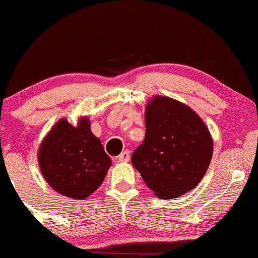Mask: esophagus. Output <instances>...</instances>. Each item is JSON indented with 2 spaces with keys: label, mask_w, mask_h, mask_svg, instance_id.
Wrapping results in <instances>:
<instances>
[{
  "label": "esophagus",
  "mask_w": 258,
  "mask_h": 258,
  "mask_svg": "<svg viewBox=\"0 0 258 258\" xmlns=\"http://www.w3.org/2000/svg\"><path fill=\"white\" fill-rule=\"evenodd\" d=\"M117 160L118 161H128L130 160V152L128 151H123L117 157Z\"/></svg>",
  "instance_id": "esophagus-1"
}]
</instances>
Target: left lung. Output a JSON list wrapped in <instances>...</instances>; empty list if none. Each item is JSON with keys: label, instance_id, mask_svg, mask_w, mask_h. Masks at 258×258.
I'll return each instance as SVG.
<instances>
[{"label": "left lung", "instance_id": "obj_1", "mask_svg": "<svg viewBox=\"0 0 258 258\" xmlns=\"http://www.w3.org/2000/svg\"><path fill=\"white\" fill-rule=\"evenodd\" d=\"M213 154L207 126L194 110L171 98L154 97L146 110V137L132 164L160 198H176L198 185Z\"/></svg>", "mask_w": 258, "mask_h": 258}]
</instances>
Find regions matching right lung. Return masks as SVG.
Masks as SVG:
<instances>
[{
    "label": "right lung",
    "mask_w": 258,
    "mask_h": 258,
    "mask_svg": "<svg viewBox=\"0 0 258 258\" xmlns=\"http://www.w3.org/2000/svg\"><path fill=\"white\" fill-rule=\"evenodd\" d=\"M39 165L47 183L58 194L83 200L104 181L111 159L100 140L90 131V122L81 118L77 127L64 118L42 141Z\"/></svg>",
    "instance_id": "add662e5"
}]
</instances>
